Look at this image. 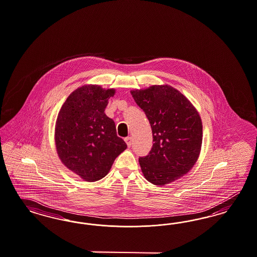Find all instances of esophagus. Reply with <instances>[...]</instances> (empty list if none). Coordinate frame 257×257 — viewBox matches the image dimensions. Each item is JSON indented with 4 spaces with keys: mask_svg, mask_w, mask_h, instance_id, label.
<instances>
[{
    "mask_svg": "<svg viewBox=\"0 0 257 257\" xmlns=\"http://www.w3.org/2000/svg\"><path fill=\"white\" fill-rule=\"evenodd\" d=\"M124 141L126 143V145H127L128 148L132 147V145H133V138H132V137H126V138L124 139Z\"/></svg>",
    "mask_w": 257,
    "mask_h": 257,
    "instance_id": "1",
    "label": "esophagus"
}]
</instances>
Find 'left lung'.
Here are the masks:
<instances>
[{"label":"left lung","mask_w":257,"mask_h":257,"mask_svg":"<svg viewBox=\"0 0 257 257\" xmlns=\"http://www.w3.org/2000/svg\"><path fill=\"white\" fill-rule=\"evenodd\" d=\"M131 93L152 126V150L139 158L145 178L156 186L179 179L199 157L203 126L198 111L187 97L168 85Z\"/></svg>","instance_id":"1"}]
</instances>
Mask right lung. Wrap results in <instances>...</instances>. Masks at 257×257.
<instances>
[{
	"instance_id": "right-lung-1",
	"label": "right lung",
	"mask_w": 257,
	"mask_h": 257,
	"mask_svg": "<svg viewBox=\"0 0 257 257\" xmlns=\"http://www.w3.org/2000/svg\"><path fill=\"white\" fill-rule=\"evenodd\" d=\"M114 88L86 85L67 97L58 114L55 144L59 158L68 170L87 182L108 173L116 157L126 149L117 136L114 121L105 113Z\"/></svg>"
}]
</instances>
